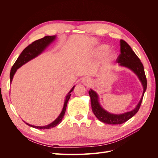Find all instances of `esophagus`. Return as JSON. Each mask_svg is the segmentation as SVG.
Instances as JSON below:
<instances>
[{
    "label": "esophagus",
    "mask_w": 158,
    "mask_h": 158,
    "mask_svg": "<svg viewBox=\"0 0 158 158\" xmlns=\"http://www.w3.org/2000/svg\"><path fill=\"white\" fill-rule=\"evenodd\" d=\"M82 83L85 85H88L91 84V80L89 78L85 77L82 80Z\"/></svg>",
    "instance_id": "obj_1"
}]
</instances>
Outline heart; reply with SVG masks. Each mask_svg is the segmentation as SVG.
<instances>
[{
    "mask_svg": "<svg viewBox=\"0 0 158 158\" xmlns=\"http://www.w3.org/2000/svg\"><path fill=\"white\" fill-rule=\"evenodd\" d=\"M107 45H99V46H98V47H96V48L95 49V50H94V54L95 55H97V56L101 55L103 54L104 52L107 50ZM113 55H113V52L111 51H107L104 54L105 58H106V59H107V60L111 59L112 57L113 56Z\"/></svg>",
    "mask_w": 158,
    "mask_h": 158,
    "instance_id": "b5f03b06",
    "label": "heart"
}]
</instances>
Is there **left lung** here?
Instances as JSON below:
<instances>
[{"label":"left lung","instance_id":"8db88e82","mask_svg":"<svg viewBox=\"0 0 158 158\" xmlns=\"http://www.w3.org/2000/svg\"><path fill=\"white\" fill-rule=\"evenodd\" d=\"M120 46L121 54L117 57L116 62L117 63H119L120 66L129 69L136 74L142 83L144 91H143L142 96L140 102L135 109L122 114H113L106 111L100 106L98 94L91 89L89 91V95L91 98V106H92V111L95 116L100 121L109 124V125H120V124L125 123L135 115L140 107L143 96H144L147 88V80L144 66H143L140 59L138 58L135 52L132 51L130 45L126 41L121 40Z\"/></svg>","mask_w":158,"mask_h":158}]
</instances>
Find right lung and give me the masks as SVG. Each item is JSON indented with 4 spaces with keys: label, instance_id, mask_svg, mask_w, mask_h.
Listing matches in <instances>:
<instances>
[{
    "label": "right lung",
    "instance_id": "obj_1",
    "mask_svg": "<svg viewBox=\"0 0 158 158\" xmlns=\"http://www.w3.org/2000/svg\"><path fill=\"white\" fill-rule=\"evenodd\" d=\"M55 39H56V35H52V36L47 35V36H45L44 37L41 38V39H40V40L33 41L32 44H31L27 47H26V48L23 50V51L22 52V53L20 55V56H18V58L16 60L15 63L14 64V65L12 66V67L11 69L10 73V82H12L14 75L16 73L17 69L21 67L22 65L27 63L28 61H30V60L35 58L36 56L40 55L41 52L44 51ZM74 87L75 86H73V88L71 89V90L68 93V94L66 95V98L64 99V106H63V110H62V111H61L60 114H59V116L57 117L53 122H52L48 125L42 126V127L30 125V124H28L25 122L26 125H27L30 127H31L33 128H38V129H49V128H51L52 127H55L57 125L60 124V122L62 121V120H63V118L64 117V113H65L66 109V106H67V103H68L70 95H71L70 93L74 90Z\"/></svg>",
    "mask_w": 158,
    "mask_h": 158
}]
</instances>
